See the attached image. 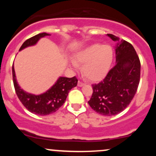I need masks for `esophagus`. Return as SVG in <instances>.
I'll return each instance as SVG.
<instances>
[{
    "label": "esophagus",
    "instance_id": "34e87169",
    "mask_svg": "<svg viewBox=\"0 0 156 156\" xmlns=\"http://www.w3.org/2000/svg\"><path fill=\"white\" fill-rule=\"evenodd\" d=\"M84 85V83H83V82H81L80 81V80H78V87H83V86Z\"/></svg>",
    "mask_w": 156,
    "mask_h": 156
}]
</instances>
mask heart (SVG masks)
Returning <instances> with one entry per match:
<instances>
[{
  "mask_svg": "<svg viewBox=\"0 0 156 156\" xmlns=\"http://www.w3.org/2000/svg\"><path fill=\"white\" fill-rule=\"evenodd\" d=\"M112 48L108 45L92 44L83 48L76 55V62L83 64L82 72L92 81L103 79L110 69L113 62ZM73 67L76 63L73 62Z\"/></svg>",
  "mask_w": 156,
  "mask_h": 156,
  "instance_id": "1",
  "label": "heart"
}]
</instances>
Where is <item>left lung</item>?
Segmentation results:
<instances>
[{
    "instance_id": "left-lung-1",
    "label": "left lung",
    "mask_w": 156,
    "mask_h": 156,
    "mask_svg": "<svg viewBox=\"0 0 156 156\" xmlns=\"http://www.w3.org/2000/svg\"><path fill=\"white\" fill-rule=\"evenodd\" d=\"M116 45V65L98 83L93 84L88 103L93 110L104 116H113L127 108L136 93L140 80L141 64L131 44L107 34Z\"/></svg>"
}]
</instances>
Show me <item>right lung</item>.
<instances>
[{
  "label": "right lung",
  "instance_id": "obj_1",
  "mask_svg": "<svg viewBox=\"0 0 156 156\" xmlns=\"http://www.w3.org/2000/svg\"><path fill=\"white\" fill-rule=\"evenodd\" d=\"M49 35V34L47 33H41L34 36L25 41L20 48V51L28 46L34 45L38 42L39 39ZM12 78L16 94L23 105L30 112L41 116L48 115L58 110L65 102L70 89L76 87L78 80L76 76L73 78L60 77L54 85L47 92L39 95H35L26 92L20 87L16 80L14 64L12 65Z\"/></svg>",
  "mask_w": 156,
  "mask_h": 156
}]
</instances>
